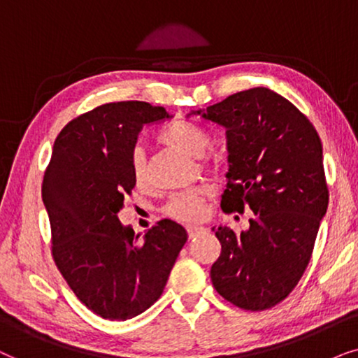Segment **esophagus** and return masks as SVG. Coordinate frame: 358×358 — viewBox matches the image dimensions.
<instances>
[{
  "label": "esophagus",
  "mask_w": 358,
  "mask_h": 358,
  "mask_svg": "<svg viewBox=\"0 0 358 358\" xmlns=\"http://www.w3.org/2000/svg\"><path fill=\"white\" fill-rule=\"evenodd\" d=\"M187 231H188V236L189 237H196L198 234H203V232H206V227H203V226H188Z\"/></svg>",
  "instance_id": "1"
}]
</instances>
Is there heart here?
<instances>
[{"label": "heart", "mask_w": 358, "mask_h": 358, "mask_svg": "<svg viewBox=\"0 0 358 358\" xmlns=\"http://www.w3.org/2000/svg\"><path fill=\"white\" fill-rule=\"evenodd\" d=\"M160 141L166 145L183 152V154L192 157H201L209 147V136L203 127L188 121H176L170 124L160 132ZM208 166L216 165V160L208 157L204 160ZM131 175L136 183H144L147 170H145V157L141 147L132 152L131 157ZM209 196V189L206 187H196L187 192L176 193L171 196L164 206V213L171 219L182 222H194L199 221L204 214V201Z\"/></svg>", "instance_id": "1"}]
</instances>
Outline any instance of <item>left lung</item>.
Returning <instances> with one entry per match:
<instances>
[{"instance_id": "left-lung-1", "label": "left lung", "mask_w": 358, "mask_h": 358, "mask_svg": "<svg viewBox=\"0 0 358 358\" xmlns=\"http://www.w3.org/2000/svg\"><path fill=\"white\" fill-rule=\"evenodd\" d=\"M189 114L226 129L222 211L250 208L255 214L241 236L226 226L213 227L221 255L211 266V282L237 308H273L303 276L327 211L321 139L293 103L264 87Z\"/></svg>"}]
</instances>
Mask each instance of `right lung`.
Listing matches in <instances>:
<instances>
[{
  "label": "right lung",
  "instance_id": "right-lung-1",
  "mask_svg": "<svg viewBox=\"0 0 358 358\" xmlns=\"http://www.w3.org/2000/svg\"><path fill=\"white\" fill-rule=\"evenodd\" d=\"M171 117L144 101L108 103L71 119L57 136L42 182L52 257L71 292L94 314L126 321L160 294L188 239L162 219L144 239L117 213L136 182L131 157L145 124Z\"/></svg>",
  "mask_w": 358,
  "mask_h": 358
}]
</instances>
